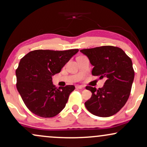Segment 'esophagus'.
Returning <instances> with one entry per match:
<instances>
[{"mask_svg":"<svg viewBox=\"0 0 147 147\" xmlns=\"http://www.w3.org/2000/svg\"><path fill=\"white\" fill-rule=\"evenodd\" d=\"M76 89H79V90H83V89H84V87L81 86V85H76Z\"/></svg>","mask_w":147,"mask_h":147,"instance_id":"1","label":"esophagus"}]
</instances>
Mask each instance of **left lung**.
Returning a JSON list of instances; mask_svg holds the SVG:
<instances>
[{
    "instance_id": "8db88e82",
    "label": "left lung",
    "mask_w": 147,
    "mask_h": 147,
    "mask_svg": "<svg viewBox=\"0 0 147 147\" xmlns=\"http://www.w3.org/2000/svg\"><path fill=\"white\" fill-rule=\"evenodd\" d=\"M80 51L94 66L92 75L106 79L104 86L98 90L86 87L92 94L85 102V107L93 115L102 117L116 114L125 105L131 92L134 78L131 58L121 48L110 45Z\"/></svg>"
}]
</instances>
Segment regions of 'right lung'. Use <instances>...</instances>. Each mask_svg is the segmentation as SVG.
Here are the masks:
<instances>
[{
	"label": "right lung",
	"instance_id": "obj_1",
	"mask_svg": "<svg viewBox=\"0 0 147 147\" xmlns=\"http://www.w3.org/2000/svg\"><path fill=\"white\" fill-rule=\"evenodd\" d=\"M79 51L78 49L53 51L37 49L24 55L16 69V87L26 107L44 118L55 117L63 110L74 85L57 88L52 76Z\"/></svg>",
	"mask_w": 147,
	"mask_h": 147
}]
</instances>
